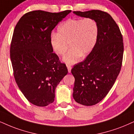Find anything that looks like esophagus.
I'll return each mask as SVG.
<instances>
[{
    "label": "esophagus",
    "instance_id": "obj_1",
    "mask_svg": "<svg viewBox=\"0 0 134 134\" xmlns=\"http://www.w3.org/2000/svg\"><path fill=\"white\" fill-rule=\"evenodd\" d=\"M67 68H68V72H70L71 70V66H67Z\"/></svg>",
    "mask_w": 134,
    "mask_h": 134
}]
</instances>
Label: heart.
<instances>
[{
  "instance_id": "b5f03b06",
  "label": "heart",
  "mask_w": 134,
  "mask_h": 134,
  "mask_svg": "<svg viewBox=\"0 0 134 134\" xmlns=\"http://www.w3.org/2000/svg\"><path fill=\"white\" fill-rule=\"evenodd\" d=\"M99 34L97 22L91 18L69 19L58 27L57 34H53L49 40L50 46L56 54L63 56L67 65H72L80 61L81 56H86L93 49Z\"/></svg>"
}]
</instances>
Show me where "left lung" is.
<instances>
[{
  "label": "left lung",
  "instance_id": "1",
  "mask_svg": "<svg viewBox=\"0 0 134 134\" xmlns=\"http://www.w3.org/2000/svg\"><path fill=\"white\" fill-rule=\"evenodd\" d=\"M73 14L94 19L99 26L93 49L83 62L75 64L71 70L75 79L74 99L90 106L104 98L119 74L124 53L122 36L113 17L105 12L92 10L75 11Z\"/></svg>",
  "mask_w": 134,
  "mask_h": 134
}]
</instances>
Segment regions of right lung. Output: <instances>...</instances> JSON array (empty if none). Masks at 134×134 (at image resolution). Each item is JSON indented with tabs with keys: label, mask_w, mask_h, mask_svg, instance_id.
Instances as JSON below:
<instances>
[{
	"label": "right lung",
	"mask_w": 134,
	"mask_h": 134,
	"mask_svg": "<svg viewBox=\"0 0 134 134\" xmlns=\"http://www.w3.org/2000/svg\"><path fill=\"white\" fill-rule=\"evenodd\" d=\"M71 12H30L15 27L10 51L15 80L27 99L37 106L54 102L56 87L68 73L49 40L54 28Z\"/></svg>",
	"instance_id": "obj_1"
}]
</instances>
